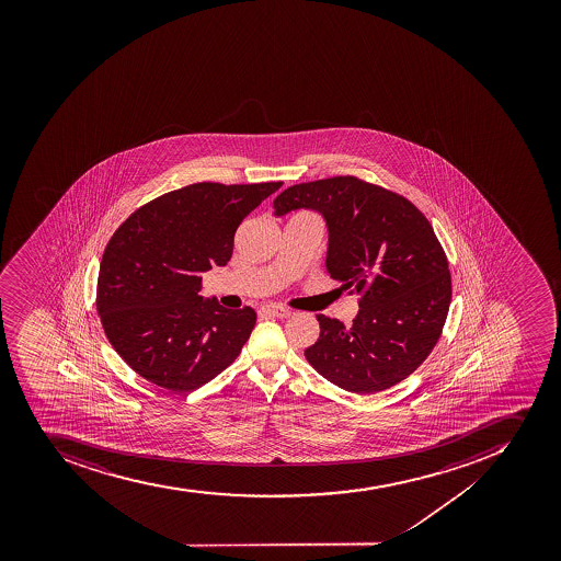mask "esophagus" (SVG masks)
Returning <instances> with one entry per match:
<instances>
[{"instance_id":"obj_1","label":"esophagus","mask_w":561,"mask_h":561,"mask_svg":"<svg viewBox=\"0 0 561 561\" xmlns=\"http://www.w3.org/2000/svg\"><path fill=\"white\" fill-rule=\"evenodd\" d=\"M263 313H267V316H273V318L287 319L290 316V310L285 307H274V305H268V307L262 308Z\"/></svg>"}]
</instances>
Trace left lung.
Here are the masks:
<instances>
[{"label":"left lung","mask_w":561,"mask_h":561,"mask_svg":"<svg viewBox=\"0 0 561 561\" xmlns=\"http://www.w3.org/2000/svg\"><path fill=\"white\" fill-rule=\"evenodd\" d=\"M296 209L321 215L327 273L360 296L352 327L319 313L308 363L357 394L402 382L436 346L450 307V271L431 224L402 195L350 175L294 184L274 198V217Z\"/></svg>","instance_id":"8db88e82"}]
</instances>
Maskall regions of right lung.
I'll list each match as a JSON object with an SVG mask.
<instances>
[{"label":"right lung","mask_w":561,"mask_h":561,"mask_svg":"<svg viewBox=\"0 0 561 561\" xmlns=\"http://www.w3.org/2000/svg\"><path fill=\"white\" fill-rule=\"evenodd\" d=\"M279 186L190 184L136 209L111 237L96 310L111 346L145 380L190 392L239 357L256 313L198 296L201 274L229 262L234 231Z\"/></svg>","instance_id":"1"}]
</instances>
